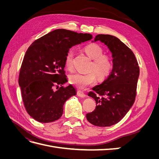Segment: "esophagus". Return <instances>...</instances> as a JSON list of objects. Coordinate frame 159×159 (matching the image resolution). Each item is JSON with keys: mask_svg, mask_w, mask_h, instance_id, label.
Wrapping results in <instances>:
<instances>
[{"mask_svg": "<svg viewBox=\"0 0 159 159\" xmlns=\"http://www.w3.org/2000/svg\"><path fill=\"white\" fill-rule=\"evenodd\" d=\"M77 95H78L79 97H80V98H85V94L83 92V91H78V92H77Z\"/></svg>", "mask_w": 159, "mask_h": 159, "instance_id": "34e87169", "label": "esophagus"}]
</instances>
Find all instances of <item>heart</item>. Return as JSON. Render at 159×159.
<instances>
[{"instance_id":"1","label":"heart","mask_w":159,"mask_h":159,"mask_svg":"<svg viewBox=\"0 0 159 159\" xmlns=\"http://www.w3.org/2000/svg\"><path fill=\"white\" fill-rule=\"evenodd\" d=\"M85 50L91 58L93 60L91 69L94 70L98 78L102 80L107 77L111 71L113 63L109 56L103 55V49L102 47L97 44H91L85 47ZM74 54V50H70L66 56L65 64L68 68L72 67ZM69 80L70 82L76 88L84 89L95 82L96 77L91 72L88 74L75 72L70 75Z\"/></svg>"}]
</instances>
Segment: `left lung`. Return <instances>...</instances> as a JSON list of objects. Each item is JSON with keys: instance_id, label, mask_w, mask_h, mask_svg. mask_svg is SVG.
<instances>
[{"instance_id": "left-lung-1", "label": "left lung", "mask_w": 159, "mask_h": 159, "mask_svg": "<svg viewBox=\"0 0 159 159\" xmlns=\"http://www.w3.org/2000/svg\"><path fill=\"white\" fill-rule=\"evenodd\" d=\"M96 41L103 43L111 53L113 68L107 78L88 93L96 107L86 118L93 125L109 127L121 121L133 106L139 67L133 52L117 37L98 34L92 42Z\"/></svg>"}]
</instances>
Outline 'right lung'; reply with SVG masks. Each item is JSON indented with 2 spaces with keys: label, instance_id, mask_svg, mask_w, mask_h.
Returning <instances> with one entry per match:
<instances>
[{
  "label": "right lung",
  "instance_id": "obj_1",
  "mask_svg": "<svg viewBox=\"0 0 159 159\" xmlns=\"http://www.w3.org/2000/svg\"><path fill=\"white\" fill-rule=\"evenodd\" d=\"M92 38L90 34L57 29L35 40L28 48L18 83L25 108L33 119L46 123L61 117L66 101L77 93L71 84L54 89L55 85L61 86L68 81L64 71L66 56L72 46Z\"/></svg>",
  "mask_w": 159,
  "mask_h": 159
}]
</instances>
